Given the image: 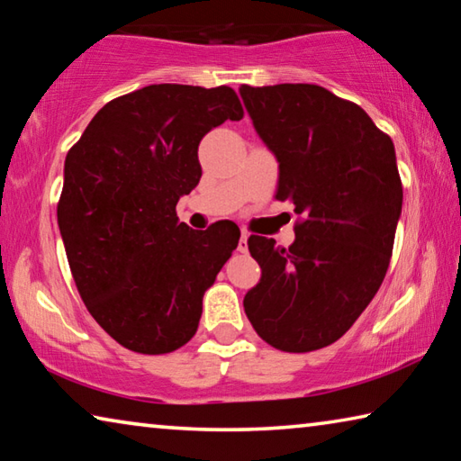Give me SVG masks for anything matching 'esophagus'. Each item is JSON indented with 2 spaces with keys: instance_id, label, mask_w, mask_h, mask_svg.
<instances>
[{
  "instance_id": "obj_1",
  "label": "esophagus",
  "mask_w": 461,
  "mask_h": 461,
  "mask_svg": "<svg viewBox=\"0 0 461 461\" xmlns=\"http://www.w3.org/2000/svg\"><path fill=\"white\" fill-rule=\"evenodd\" d=\"M238 252H241V254H246V252H248V233H246V231H241V236H240V241H238Z\"/></svg>"
}]
</instances>
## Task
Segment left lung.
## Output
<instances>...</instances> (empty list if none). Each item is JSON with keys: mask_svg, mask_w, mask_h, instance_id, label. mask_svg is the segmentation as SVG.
Wrapping results in <instances>:
<instances>
[{"mask_svg": "<svg viewBox=\"0 0 461 461\" xmlns=\"http://www.w3.org/2000/svg\"><path fill=\"white\" fill-rule=\"evenodd\" d=\"M240 95L278 162L276 199L301 215L288 249L249 236L262 278L244 311L272 348L313 352L354 325L384 280L402 209L394 144L319 85H241Z\"/></svg>", "mask_w": 461, "mask_h": 461, "instance_id": "left-lung-1", "label": "left lung"}]
</instances>
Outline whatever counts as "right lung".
<instances>
[{
    "mask_svg": "<svg viewBox=\"0 0 461 461\" xmlns=\"http://www.w3.org/2000/svg\"><path fill=\"white\" fill-rule=\"evenodd\" d=\"M241 118L225 85H148L101 107L67 154L57 217L68 267L93 319L131 352L185 346L238 248V225L197 231L175 209L201 178L203 136Z\"/></svg>",
    "mask_w": 461,
    "mask_h": 461,
    "instance_id": "add662e5",
    "label": "right lung"
}]
</instances>
